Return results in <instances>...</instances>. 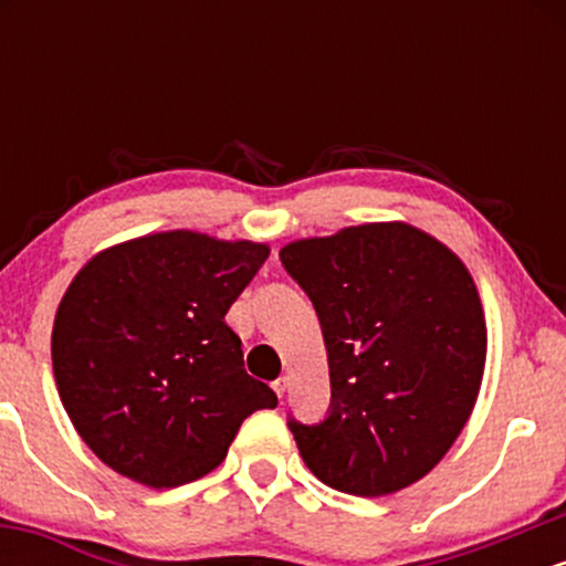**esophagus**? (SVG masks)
<instances>
[{
  "label": "esophagus",
  "instance_id": "obj_1",
  "mask_svg": "<svg viewBox=\"0 0 566 566\" xmlns=\"http://www.w3.org/2000/svg\"><path fill=\"white\" fill-rule=\"evenodd\" d=\"M271 386H274L276 396H279V399H282L284 391H287V386H290V378H276L274 382H271Z\"/></svg>",
  "mask_w": 566,
  "mask_h": 566
}]
</instances>
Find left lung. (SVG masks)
Segmentation results:
<instances>
[{
  "instance_id": "8db88e82",
  "label": "left lung",
  "mask_w": 566,
  "mask_h": 566,
  "mask_svg": "<svg viewBox=\"0 0 566 566\" xmlns=\"http://www.w3.org/2000/svg\"><path fill=\"white\" fill-rule=\"evenodd\" d=\"M319 316L329 409L287 426L319 482L359 497L423 479L469 420L486 327L465 265L407 223L350 226L279 252Z\"/></svg>"
}]
</instances>
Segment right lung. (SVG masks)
Wrapping results in <instances>:
<instances>
[{"instance_id":"1","label":"right lung","mask_w":566,"mask_h":566,"mask_svg":"<svg viewBox=\"0 0 566 566\" xmlns=\"http://www.w3.org/2000/svg\"><path fill=\"white\" fill-rule=\"evenodd\" d=\"M269 247L193 231L112 247L76 274L53 327L63 407L108 469L154 490L223 463L239 426L276 394L250 378L226 324Z\"/></svg>"}]
</instances>
